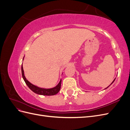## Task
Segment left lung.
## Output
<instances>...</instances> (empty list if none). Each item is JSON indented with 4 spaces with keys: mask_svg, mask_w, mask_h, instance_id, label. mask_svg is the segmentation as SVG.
<instances>
[{
    "mask_svg": "<svg viewBox=\"0 0 130 130\" xmlns=\"http://www.w3.org/2000/svg\"><path fill=\"white\" fill-rule=\"evenodd\" d=\"M115 80H116V78H115V80H113V82H112V84H111V85H109V86H111V85H112V84H113V82H114V81H115ZM109 86H108V87H107V88H108V87H109ZM106 88H105V89H106Z\"/></svg>",
    "mask_w": 130,
    "mask_h": 130,
    "instance_id": "1",
    "label": "left lung"
}]
</instances>
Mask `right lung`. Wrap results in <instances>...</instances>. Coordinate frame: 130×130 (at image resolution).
I'll return each mask as SVG.
<instances>
[{
	"mask_svg": "<svg viewBox=\"0 0 130 130\" xmlns=\"http://www.w3.org/2000/svg\"><path fill=\"white\" fill-rule=\"evenodd\" d=\"M23 59H24V58H23ZM22 74L23 79H24L26 85L28 86V87L32 90V92L37 94H39V95H48V96L54 95L58 93V92L60 91V88H61V81H62L61 79L60 81L59 82L58 85L56 86H55V87H53L52 88H42L38 87L37 86L32 84L31 83H30L28 80H26V78L24 75V70H23V64H22Z\"/></svg>",
	"mask_w": 130,
	"mask_h": 130,
	"instance_id": "1",
	"label": "right lung"
}]
</instances>
